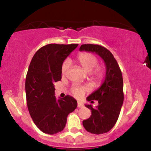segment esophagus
Instances as JSON below:
<instances>
[{
	"instance_id": "esophagus-1",
	"label": "esophagus",
	"mask_w": 151,
	"mask_h": 151,
	"mask_svg": "<svg viewBox=\"0 0 151 151\" xmlns=\"http://www.w3.org/2000/svg\"><path fill=\"white\" fill-rule=\"evenodd\" d=\"M84 106V105H83V104H81V102H78L77 103V107L78 108H81V107Z\"/></svg>"
}]
</instances>
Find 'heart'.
<instances>
[{
	"instance_id": "1",
	"label": "heart",
	"mask_w": 151,
	"mask_h": 151,
	"mask_svg": "<svg viewBox=\"0 0 151 151\" xmlns=\"http://www.w3.org/2000/svg\"><path fill=\"white\" fill-rule=\"evenodd\" d=\"M77 60L83 70L86 72H89L90 77L93 81H96V82H100L104 79L105 72L101 67L98 65V59L95 55L89 52H82L78 55ZM70 67V60H65L61 67V72L62 75H66ZM89 89L88 86L74 84L71 87L70 91L71 93L76 98L81 99L84 96L86 91H89Z\"/></svg>"
}]
</instances>
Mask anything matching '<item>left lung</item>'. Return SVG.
Instances as JSON below:
<instances>
[{"label":"left lung","mask_w":151,"mask_h":151,"mask_svg":"<svg viewBox=\"0 0 151 151\" xmlns=\"http://www.w3.org/2000/svg\"><path fill=\"white\" fill-rule=\"evenodd\" d=\"M79 50L96 53L104 60L106 68L103 84L86 98L91 103L96 100L99 105L94 109L91 104L85 105L91 110V115L83 121V126L88 132L93 134L107 133L116 123L124 102V84L121 69L112 53L104 47L84 44L81 45Z\"/></svg>","instance_id":"obj_1"}]
</instances>
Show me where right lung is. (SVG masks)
<instances>
[{"mask_svg": "<svg viewBox=\"0 0 151 151\" xmlns=\"http://www.w3.org/2000/svg\"><path fill=\"white\" fill-rule=\"evenodd\" d=\"M78 44H49L36 52L25 79L26 101L36 126L43 133L53 135L65 129L67 116L77 108L72 96L57 99L55 83L62 79L64 60Z\"/></svg>", "mask_w": 151, "mask_h": 151, "instance_id": "right-lung-1", "label": "right lung"}]
</instances>
